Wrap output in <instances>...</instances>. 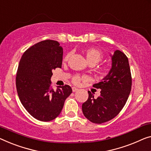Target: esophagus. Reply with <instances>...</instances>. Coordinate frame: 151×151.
Here are the masks:
<instances>
[{"mask_svg": "<svg viewBox=\"0 0 151 151\" xmlns=\"http://www.w3.org/2000/svg\"><path fill=\"white\" fill-rule=\"evenodd\" d=\"M72 89H73V92H75V91H78V88H76V87H72Z\"/></svg>", "mask_w": 151, "mask_h": 151, "instance_id": "1", "label": "esophagus"}]
</instances>
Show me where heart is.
<instances>
[{"label":"heart","instance_id":"heart-1","mask_svg":"<svg viewBox=\"0 0 151 151\" xmlns=\"http://www.w3.org/2000/svg\"><path fill=\"white\" fill-rule=\"evenodd\" d=\"M83 53H84L87 62L90 65H93V66L97 64L99 62H100L103 59L102 53L99 49L96 48H88L85 49ZM69 57V54H67L66 55H65V57L63 58V62H66L68 61ZM81 80V78L80 76L75 75V76H73L72 81L75 84H78V83H80Z\"/></svg>","mask_w":151,"mask_h":151}]
</instances>
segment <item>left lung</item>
<instances>
[{
	"label": "left lung",
	"mask_w": 151,
	"mask_h": 151,
	"mask_svg": "<svg viewBox=\"0 0 151 151\" xmlns=\"http://www.w3.org/2000/svg\"><path fill=\"white\" fill-rule=\"evenodd\" d=\"M132 75L127 57L121 51L112 56V68L102 81L93 85L100 89V96L89 97L82 105L83 114L89 121L101 124L111 120L121 112L132 89Z\"/></svg>",
	"instance_id": "1"
}]
</instances>
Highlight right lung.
Listing matches in <instances>:
<instances>
[{"label": "right lung", "instance_id": "obj_1", "mask_svg": "<svg viewBox=\"0 0 151 151\" xmlns=\"http://www.w3.org/2000/svg\"><path fill=\"white\" fill-rule=\"evenodd\" d=\"M63 49L56 40H45L24 53L16 75V88L20 102L37 120L50 121L59 115L66 99L70 95L68 85L54 91L52 70L62 68Z\"/></svg>", "mask_w": 151, "mask_h": 151}]
</instances>
